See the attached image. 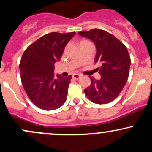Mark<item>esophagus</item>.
I'll use <instances>...</instances> for the list:
<instances>
[{
    "label": "esophagus",
    "mask_w": 152,
    "mask_h": 152,
    "mask_svg": "<svg viewBox=\"0 0 152 152\" xmlns=\"http://www.w3.org/2000/svg\"><path fill=\"white\" fill-rule=\"evenodd\" d=\"M72 76H73V78H75V79H78V78H80V76H81V75L78 74H74Z\"/></svg>",
    "instance_id": "34e87169"
}]
</instances>
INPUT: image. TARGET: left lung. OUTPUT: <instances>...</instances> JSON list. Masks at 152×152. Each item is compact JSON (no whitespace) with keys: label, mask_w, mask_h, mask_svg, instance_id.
<instances>
[{"label":"left lung","mask_w":152,"mask_h":152,"mask_svg":"<svg viewBox=\"0 0 152 152\" xmlns=\"http://www.w3.org/2000/svg\"><path fill=\"white\" fill-rule=\"evenodd\" d=\"M78 34L95 43V63L102 64L96 69L102 78L97 80L90 76L91 84L84 89V93L95 104L111 102L119 95L128 79L131 59L126 47L114 36L102 29L81 31Z\"/></svg>","instance_id":"obj_1"}]
</instances>
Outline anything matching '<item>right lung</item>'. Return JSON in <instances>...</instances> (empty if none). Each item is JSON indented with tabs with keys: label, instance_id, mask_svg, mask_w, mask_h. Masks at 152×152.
I'll list each match as a JSON object with an SVG mask.
<instances>
[{
	"label": "right lung",
	"instance_id": "1",
	"mask_svg": "<svg viewBox=\"0 0 152 152\" xmlns=\"http://www.w3.org/2000/svg\"><path fill=\"white\" fill-rule=\"evenodd\" d=\"M76 33L53 32L38 38L27 48L20 59V78L31 101L46 111L60 108L66 100L72 76L54 75V64Z\"/></svg>",
	"mask_w": 152,
	"mask_h": 152
}]
</instances>
